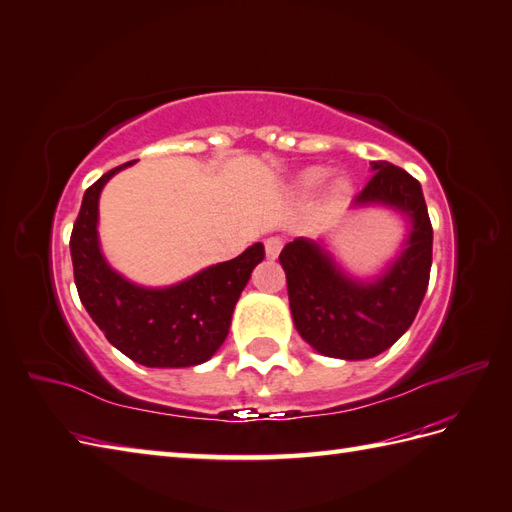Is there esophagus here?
Here are the masks:
<instances>
[{
    "instance_id": "1",
    "label": "esophagus",
    "mask_w": 512,
    "mask_h": 512,
    "mask_svg": "<svg viewBox=\"0 0 512 512\" xmlns=\"http://www.w3.org/2000/svg\"><path fill=\"white\" fill-rule=\"evenodd\" d=\"M280 250H282V239H278V237H269V239H265V254H267V258H269V260H275V258H278Z\"/></svg>"
}]
</instances>
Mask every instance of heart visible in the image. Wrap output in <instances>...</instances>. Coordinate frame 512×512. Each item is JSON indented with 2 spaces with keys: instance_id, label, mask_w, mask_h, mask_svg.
Returning <instances> with one entry per match:
<instances>
[{
  "instance_id": "b5f03b06",
  "label": "heart",
  "mask_w": 512,
  "mask_h": 512,
  "mask_svg": "<svg viewBox=\"0 0 512 512\" xmlns=\"http://www.w3.org/2000/svg\"><path fill=\"white\" fill-rule=\"evenodd\" d=\"M325 176H327L325 168H308V170H303L299 174V178H297V189L301 193H312L316 187H319L325 181ZM349 191H351V178L344 174V172L334 174V176H331L329 185H327L325 200H327V204L336 206V204H340L344 198L349 196Z\"/></svg>"
}]
</instances>
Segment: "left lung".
<instances>
[{
  "label": "left lung",
  "instance_id": "obj_1",
  "mask_svg": "<svg viewBox=\"0 0 512 512\" xmlns=\"http://www.w3.org/2000/svg\"><path fill=\"white\" fill-rule=\"evenodd\" d=\"M375 172L351 209H390L407 222L396 256L372 278H357L323 239L297 237L284 245L288 301L299 336L327 357L370 359L405 334L420 310L433 262V228L420 183L388 161Z\"/></svg>",
  "mask_w": 512,
  "mask_h": 512
}]
</instances>
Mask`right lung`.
I'll return each mask as SVG.
<instances>
[{
  "instance_id": "1",
  "label": "right lung",
  "mask_w": 512,
  "mask_h": 512,
  "mask_svg": "<svg viewBox=\"0 0 512 512\" xmlns=\"http://www.w3.org/2000/svg\"><path fill=\"white\" fill-rule=\"evenodd\" d=\"M122 163L86 189L71 234L77 293L84 308L114 347L148 368L204 364L222 347L234 306L265 247L254 243L226 262L206 267L170 286H142L124 278L103 256L99 241V198Z\"/></svg>"
}]
</instances>
